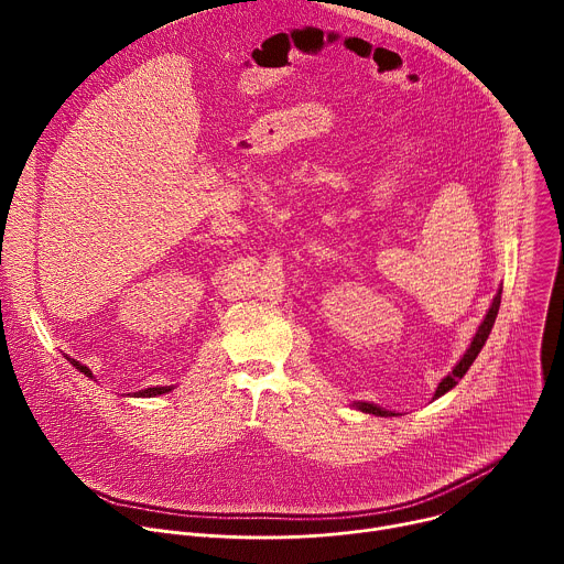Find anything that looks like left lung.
Listing matches in <instances>:
<instances>
[{
	"label": "left lung",
	"mask_w": 564,
	"mask_h": 564,
	"mask_svg": "<svg viewBox=\"0 0 564 564\" xmlns=\"http://www.w3.org/2000/svg\"><path fill=\"white\" fill-rule=\"evenodd\" d=\"M500 301H502V290H498V294H496V299H494V303H491V307H489L485 321H481V324H479V328H477V333H475V337H473L468 350L464 352V357L457 361V366L453 368V372H448V375L440 381V386H437L433 399L446 394V392H448L451 388H455L457 381L466 375V370L470 368V364H473L475 357L479 355L481 346L487 344V339H489V335H491V328H494V324H496V316H498V310H500ZM355 409L361 411V413L377 415V417H392V415H394V413H390V411H386V409H379L377 404H370V401H357Z\"/></svg>",
	"instance_id": "8db88e82"
}]
</instances>
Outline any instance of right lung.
Segmentation results:
<instances>
[{"label":"right lung","mask_w":564,"mask_h":564,"mask_svg":"<svg viewBox=\"0 0 564 564\" xmlns=\"http://www.w3.org/2000/svg\"><path fill=\"white\" fill-rule=\"evenodd\" d=\"M79 372H85L87 377H94V372L87 368V366H83L79 361H75V359H70V357H66ZM172 390V386H155V388H147V390H140V392H135V394H140V397H153V394H165V392H170Z\"/></svg>","instance_id":"add662e5"}]
</instances>
